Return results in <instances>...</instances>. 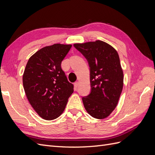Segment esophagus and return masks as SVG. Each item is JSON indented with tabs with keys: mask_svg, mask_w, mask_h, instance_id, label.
Masks as SVG:
<instances>
[{
	"mask_svg": "<svg viewBox=\"0 0 155 155\" xmlns=\"http://www.w3.org/2000/svg\"><path fill=\"white\" fill-rule=\"evenodd\" d=\"M74 87H75L77 88V87H78V85H79V81H76V82H75V83H74Z\"/></svg>",
	"mask_w": 155,
	"mask_h": 155,
	"instance_id": "esophagus-1",
	"label": "esophagus"
}]
</instances>
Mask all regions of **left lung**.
Masks as SVG:
<instances>
[{
  "label": "left lung",
  "mask_w": 155,
  "mask_h": 155,
  "mask_svg": "<svg viewBox=\"0 0 155 155\" xmlns=\"http://www.w3.org/2000/svg\"><path fill=\"white\" fill-rule=\"evenodd\" d=\"M74 46L85 56L90 67L91 92L82 97L84 107L93 118H105L117 106L123 89L124 73L118 54L100 40Z\"/></svg>",
  "instance_id": "obj_1"
}]
</instances>
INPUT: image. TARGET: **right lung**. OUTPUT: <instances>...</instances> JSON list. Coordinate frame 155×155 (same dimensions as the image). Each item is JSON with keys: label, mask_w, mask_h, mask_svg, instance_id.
I'll list each match as a JSON object with an SVG mask.
<instances>
[{"label": "right lung", "mask_w": 155, "mask_h": 155, "mask_svg": "<svg viewBox=\"0 0 155 155\" xmlns=\"http://www.w3.org/2000/svg\"><path fill=\"white\" fill-rule=\"evenodd\" d=\"M71 45L45 46L31 55L22 77L23 87L30 105L42 118L52 120L61 114L74 92L61 67Z\"/></svg>", "instance_id": "1"}]
</instances>
